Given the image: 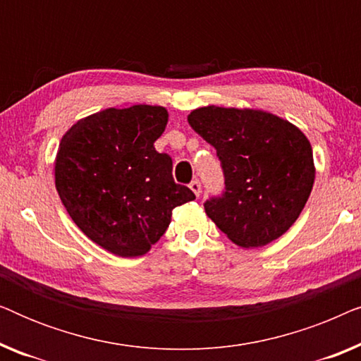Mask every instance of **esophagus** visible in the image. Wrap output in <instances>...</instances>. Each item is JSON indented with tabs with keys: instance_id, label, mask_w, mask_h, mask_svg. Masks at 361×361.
Returning <instances> with one entry per match:
<instances>
[{
	"instance_id": "34e87169",
	"label": "esophagus",
	"mask_w": 361,
	"mask_h": 361,
	"mask_svg": "<svg viewBox=\"0 0 361 361\" xmlns=\"http://www.w3.org/2000/svg\"><path fill=\"white\" fill-rule=\"evenodd\" d=\"M189 187H190V190L195 194V197H200V194H202V185H200L199 180H192Z\"/></svg>"
}]
</instances>
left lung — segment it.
Returning <instances> with one entry per match:
<instances>
[{
	"mask_svg": "<svg viewBox=\"0 0 361 361\" xmlns=\"http://www.w3.org/2000/svg\"><path fill=\"white\" fill-rule=\"evenodd\" d=\"M216 149L225 192L205 202L209 219L243 248L278 240L299 219L315 179L312 146L298 126L253 108L202 106L187 116Z\"/></svg>",
	"mask_w": 361,
	"mask_h": 361,
	"instance_id": "left-lung-1",
	"label": "left lung"
}]
</instances>
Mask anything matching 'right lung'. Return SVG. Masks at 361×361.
I'll return each instance as SVG.
<instances>
[{"label": "right lung", "mask_w": 361, "mask_h": 361, "mask_svg": "<svg viewBox=\"0 0 361 361\" xmlns=\"http://www.w3.org/2000/svg\"><path fill=\"white\" fill-rule=\"evenodd\" d=\"M164 106L106 108L68 128L54 161L63 207L93 243L121 258L146 255L171 224L172 210L195 199L156 151Z\"/></svg>", "instance_id": "right-lung-1"}]
</instances>
